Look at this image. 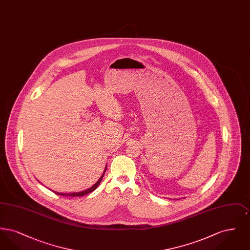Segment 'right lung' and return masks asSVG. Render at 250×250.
<instances>
[{"mask_svg":"<svg viewBox=\"0 0 250 250\" xmlns=\"http://www.w3.org/2000/svg\"><path fill=\"white\" fill-rule=\"evenodd\" d=\"M106 169H107V166H106V168H105V170H104L102 176L98 179V181L95 183V185H94L92 188H88V189H86V190L82 191V192H72V193H60V192H56V191H53V192H54L55 194H57V195L64 196V197H82V196H84V195H86V194H89V193H91V192H93V191L95 190V188L98 187V185L100 184V182L102 181V179L104 177V174H105V172H106Z\"/></svg>","mask_w":250,"mask_h":250,"instance_id":"right-lung-1","label":"right lung"}]
</instances>
